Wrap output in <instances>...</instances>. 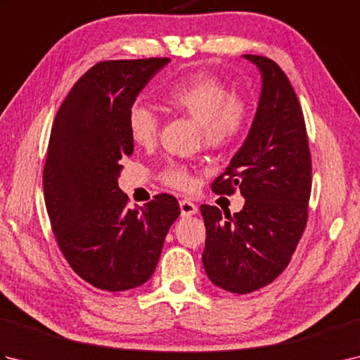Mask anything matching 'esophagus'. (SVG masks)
I'll return each instance as SVG.
<instances>
[{"instance_id":"1","label":"esophagus","mask_w":360,"mask_h":360,"mask_svg":"<svg viewBox=\"0 0 360 360\" xmlns=\"http://www.w3.org/2000/svg\"><path fill=\"white\" fill-rule=\"evenodd\" d=\"M179 207H181V215L182 217H190V215H195V213L198 212V205L192 201L188 200H182L179 202Z\"/></svg>"}]
</instances>
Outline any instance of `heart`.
Listing matches in <instances>:
<instances>
[{
	"instance_id": "1",
	"label": "heart",
	"mask_w": 360,
	"mask_h": 360,
	"mask_svg": "<svg viewBox=\"0 0 360 360\" xmlns=\"http://www.w3.org/2000/svg\"><path fill=\"white\" fill-rule=\"evenodd\" d=\"M162 102L172 111L186 114L200 124L202 141L209 148L235 143L249 125V102L210 72H193L174 82L164 93ZM127 127L133 143L150 147L158 137L159 120L148 106L136 103L128 111ZM160 179L168 187L182 192L192 190L196 182L195 173L178 162L167 164L160 172Z\"/></svg>"
}]
</instances>
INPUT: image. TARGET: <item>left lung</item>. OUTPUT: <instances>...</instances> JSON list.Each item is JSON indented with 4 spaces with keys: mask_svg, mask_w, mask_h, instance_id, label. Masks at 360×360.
Segmentation results:
<instances>
[{
    "mask_svg": "<svg viewBox=\"0 0 360 360\" xmlns=\"http://www.w3.org/2000/svg\"><path fill=\"white\" fill-rule=\"evenodd\" d=\"M263 77L248 139L223 174L217 195L244 196L241 212L201 205L205 224L202 264L213 285L249 294L269 285L289 264L308 221L311 153L302 106L274 60L250 56Z\"/></svg>",
    "mask_w": 360,
    "mask_h": 360,
    "instance_id": "obj_1",
    "label": "left lung"
}]
</instances>
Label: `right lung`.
Wrapping results in <instances>:
<instances>
[{
    "instance_id": "obj_1",
    "label": "right lung",
    "mask_w": 360,
    "mask_h": 360,
    "mask_svg": "<svg viewBox=\"0 0 360 360\" xmlns=\"http://www.w3.org/2000/svg\"><path fill=\"white\" fill-rule=\"evenodd\" d=\"M168 58L106 60L88 70L57 111L43 168L46 210L72 271L97 289L143 285L156 269L176 198L156 195L128 209L120 160L134 151L127 117L137 94Z\"/></svg>"
}]
</instances>
